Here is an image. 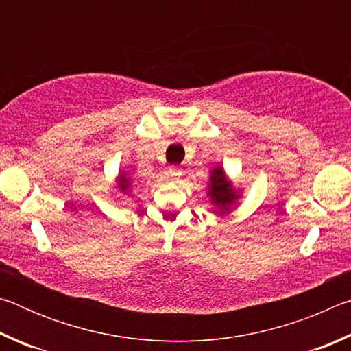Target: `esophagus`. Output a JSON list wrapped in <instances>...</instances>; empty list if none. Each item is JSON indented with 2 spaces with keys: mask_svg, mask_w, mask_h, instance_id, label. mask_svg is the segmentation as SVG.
Segmentation results:
<instances>
[{
  "mask_svg": "<svg viewBox=\"0 0 351 351\" xmlns=\"http://www.w3.org/2000/svg\"><path fill=\"white\" fill-rule=\"evenodd\" d=\"M169 173H170V176L173 178V180H180V176H181V169L178 167V165H171V167L169 169Z\"/></svg>",
  "mask_w": 351,
  "mask_h": 351,
  "instance_id": "obj_1",
  "label": "esophagus"
}]
</instances>
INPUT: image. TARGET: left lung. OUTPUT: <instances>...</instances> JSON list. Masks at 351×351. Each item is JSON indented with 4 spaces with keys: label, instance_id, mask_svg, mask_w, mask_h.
Segmentation results:
<instances>
[{
    "label": "left lung",
    "instance_id": "left-lung-1",
    "mask_svg": "<svg viewBox=\"0 0 351 351\" xmlns=\"http://www.w3.org/2000/svg\"><path fill=\"white\" fill-rule=\"evenodd\" d=\"M207 197L210 198V203L215 206V212L218 215H226V213L232 212L237 206V201L241 198L240 190H237L232 181H229L221 165H217L210 170Z\"/></svg>",
    "mask_w": 351,
    "mask_h": 351
}]
</instances>
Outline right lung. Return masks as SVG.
<instances>
[{"instance_id":"1","label":"right lung","mask_w":351,"mask_h":351,"mask_svg":"<svg viewBox=\"0 0 351 351\" xmlns=\"http://www.w3.org/2000/svg\"><path fill=\"white\" fill-rule=\"evenodd\" d=\"M116 186L123 195H130L133 190V180L127 175V171H119V176L116 178Z\"/></svg>"}]
</instances>
